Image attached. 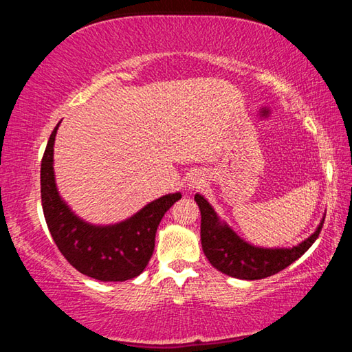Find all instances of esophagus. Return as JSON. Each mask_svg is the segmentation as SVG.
I'll use <instances>...</instances> for the list:
<instances>
[{
  "label": "esophagus",
  "mask_w": 352,
  "mask_h": 352,
  "mask_svg": "<svg viewBox=\"0 0 352 352\" xmlns=\"http://www.w3.org/2000/svg\"><path fill=\"white\" fill-rule=\"evenodd\" d=\"M186 183H188L189 189H192V190L200 189V188L205 186V177L201 175L200 172H192V174L188 175Z\"/></svg>",
  "instance_id": "esophagus-1"
}]
</instances>
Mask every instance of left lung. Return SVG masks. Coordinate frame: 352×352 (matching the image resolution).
I'll use <instances>...</instances> for the list:
<instances>
[{
	"mask_svg": "<svg viewBox=\"0 0 352 352\" xmlns=\"http://www.w3.org/2000/svg\"><path fill=\"white\" fill-rule=\"evenodd\" d=\"M194 200L200 208V239L208 261L225 275L248 281L275 275L301 258L317 241L324 222V219H321L317 230L306 241L292 248L256 247L241 239L225 222H220L214 208L204 195L195 194Z\"/></svg>",
	"mask_w": 352,
	"mask_h": 352,
	"instance_id": "1",
	"label": "left lung"
}]
</instances>
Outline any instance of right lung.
Masks as SVG:
<instances>
[{
    "mask_svg": "<svg viewBox=\"0 0 352 352\" xmlns=\"http://www.w3.org/2000/svg\"><path fill=\"white\" fill-rule=\"evenodd\" d=\"M57 129L58 124L47 141L40 170L41 206L52 239L65 259L82 275L105 283L136 278L152 258L160 222L182 194L163 195L115 225L85 222L58 195L52 166Z\"/></svg>",
    "mask_w": 352,
    "mask_h": 352,
    "instance_id": "add662e5",
    "label": "right lung"
}]
</instances>
